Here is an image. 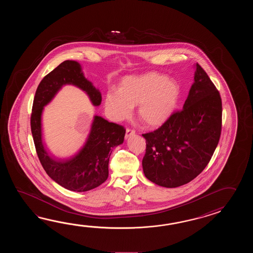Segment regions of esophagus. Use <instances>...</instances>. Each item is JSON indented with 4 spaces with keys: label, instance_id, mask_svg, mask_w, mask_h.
Masks as SVG:
<instances>
[{
    "label": "esophagus",
    "instance_id": "esophagus-1",
    "mask_svg": "<svg viewBox=\"0 0 253 253\" xmlns=\"http://www.w3.org/2000/svg\"><path fill=\"white\" fill-rule=\"evenodd\" d=\"M134 130H130V129H126V134H125V139H128L130 136H132V135H134Z\"/></svg>",
    "mask_w": 253,
    "mask_h": 253
}]
</instances>
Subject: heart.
I'll return each instance as SVG.
<instances>
[{"label":"heart","instance_id":"1","mask_svg":"<svg viewBox=\"0 0 253 253\" xmlns=\"http://www.w3.org/2000/svg\"><path fill=\"white\" fill-rule=\"evenodd\" d=\"M182 95L177 81L157 72L126 77L118 92H108L105 108L113 121H122L137 106V117L148 128H157L174 113Z\"/></svg>","mask_w":253,"mask_h":253}]
</instances>
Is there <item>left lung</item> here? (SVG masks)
<instances>
[{
  "label": "left lung",
  "mask_w": 253,
  "mask_h": 253,
  "mask_svg": "<svg viewBox=\"0 0 253 253\" xmlns=\"http://www.w3.org/2000/svg\"><path fill=\"white\" fill-rule=\"evenodd\" d=\"M194 82L181 112L161 127L143 134L146 152L143 171L149 181L167 188L191 182L210 162L220 139L221 99L210 78L194 64Z\"/></svg>",
  "instance_id": "1"
}]
</instances>
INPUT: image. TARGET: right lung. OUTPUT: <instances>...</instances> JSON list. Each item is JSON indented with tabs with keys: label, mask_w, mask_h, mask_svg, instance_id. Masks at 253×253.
I'll use <instances>...</instances> for the list:
<instances>
[{
	"label": "right lung",
	"mask_w": 253,
	"mask_h": 253,
	"mask_svg": "<svg viewBox=\"0 0 253 253\" xmlns=\"http://www.w3.org/2000/svg\"><path fill=\"white\" fill-rule=\"evenodd\" d=\"M67 85L85 92L94 107L101 104V93L84 77L81 64L65 60L41 81L33 100L31 127L39 159L48 176L65 189L81 193L96 188L108 179L109 157L113 148L123 144L126 130L95 115L81 148L72 156H54L43 139L42 114Z\"/></svg>",
	"instance_id": "add662e5"
}]
</instances>
